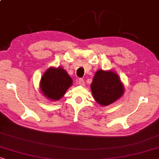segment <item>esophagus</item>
Wrapping results in <instances>:
<instances>
[{
  "mask_svg": "<svg viewBox=\"0 0 159 159\" xmlns=\"http://www.w3.org/2000/svg\"><path fill=\"white\" fill-rule=\"evenodd\" d=\"M77 82H78V84L81 85V86H84V81L82 79L78 80Z\"/></svg>",
  "mask_w": 159,
  "mask_h": 159,
  "instance_id": "1",
  "label": "esophagus"
}]
</instances>
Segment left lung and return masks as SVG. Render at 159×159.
Listing matches in <instances>:
<instances>
[{
	"instance_id": "1",
	"label": "left lung",
	"mask_w": 159,
	"mask_h": 159,
	"mask_svg": "<svg viewBox=\"0 0 159 159\" xmlns=\"http://www.w3.org/2000/svg\"><path fill=\"white\" fill-rule=\"evenodd\" d=\"M90 87L94 100L102 107L114 103L124 93L123 83L111 70H97Z\"/></svg>"
}]
</instances>
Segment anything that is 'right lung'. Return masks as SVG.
Segmentation results:
<instances>
[{
  "instance_id": "add662e5",
  "label": "right lung",
  "mask_w": 159,
  "mask_h": 159,
  "mask_svg": "<svg viewBox=\"0 0 159 159\" xmlns=\"http://www.w3.org/2000/svg\"><path fill=\"white\" fill-rule=\"evenodd\" d=\"M72 79L62 67H49L40 82L41 93L50 101H57L72 86Z\"/></svg>"
}]
</instances>
